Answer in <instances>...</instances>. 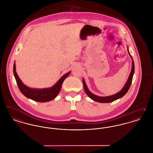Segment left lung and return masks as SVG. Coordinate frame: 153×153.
Instances as JSON below:
<instances>
[{"label":"left lung","mask_w":153,"mask_h":153,"mask_svg":"<svg viewBox=\"0 0 153 153\" xmlns=\"http://www.w3.org/2000/svg\"><path fill=\"white\" fill-rule=\"evenodd\" d=\"M128 53L131 58V59L132 60V63H131V71L130 73L129 76L127 80V82L125 83V85L123 86V87L122 88V90L119 91L117 93L112 95H109V96H106V97H100V96H97L96 95L92 93L89 89L88 88L86 83L85 82L84 80L82 79V83H83V87H84V91L85 92V93L87 95L93 100H94L96 102H101V103H108V102H113L118 99H119L120 98H122V97H123L125 94L127 93V92L128 91V90H129L130 87L131 85V82H132V79H133V76L134 74V61L133 60V58L131 57V56L130 54L129 51V47H128Z\"/></svg>","instance_id":"obj_1"}]
</instances>
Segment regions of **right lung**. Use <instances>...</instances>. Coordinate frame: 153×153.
Here are the masks:
<instances>
[{"label":"right lung","mask_w":153,"mask_h":153,"mask_svg":"<svg viewBox=\"0 0 153 153\" xmlns=\"http://www.w3.org/2000/svg\"><path fill=\"white\" fill-rule=\"evenodd\" d=\"M13 73L19 90L24 96L36 102H45L53 100L57 97L63 81L69 75L71 71L64 74L52 87L45 88H33L25 85L16 73L15 62L13 65Z\"/></svg>","instance_id":"1"}]
</instances>
